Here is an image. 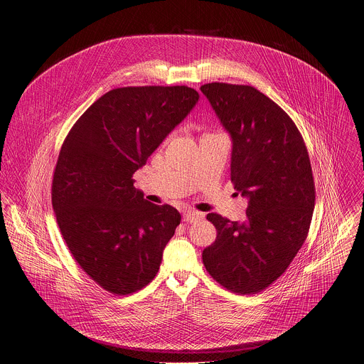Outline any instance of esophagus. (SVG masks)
<instances>
[{
	"instance_id": "obj_1",
	"label": "esophagus",
	"mask_w": 364,
	"mask_h": 364,
	"mask_svg": "<svg viewBox=\"0 0 364 364\" xmlns=\"http://www.w3.org/2000/svg\"><path fill=\"white\" fill-rule=\"evenodd\" d=\"M183 219H184V222L191 223V222H196V220H198V219H203V215H201V213H198V212L187 210V212L183 215Z\"/></svg>"
}]
</instances>
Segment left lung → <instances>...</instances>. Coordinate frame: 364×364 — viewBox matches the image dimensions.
<instances>
[{
  "label": "left lung",
  "instance_id": "8db88e82",
  "mask_svg": "<svg viewBox=\"0 0 364 364\" xmlns=\"http://www.w3.org/2000/svg\"><path fill=\"white\" fill-rule=\"evenodd\" d=\"M232 138L230 180L247 200L246 220L216 213V240L203 250L213 279L235 294H256L277 281L306 239L316 187L304 139L284 109L252 86L200 87Z\"/></svg>",
  "mask_w": 364,
  "mask_h": 364
}]
</instances>
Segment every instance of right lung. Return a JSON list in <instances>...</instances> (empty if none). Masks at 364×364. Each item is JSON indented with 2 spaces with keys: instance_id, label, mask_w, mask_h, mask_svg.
Segmentation results:
<instances>
[{
  "instance_id": "obj_1",
  "label": "right lung",
  "mask_w": 364,
  "mask_h": 364,
  "mask_svg": "<svg viewBox=\"0 0 364 364\" xmlns=\"http://www.w3.org/2000/svg\"><path fill=\"white\" fill-rule=\"evenodd\" d=\"M198 93L187 86L112 89L68 134L51 203L80 268L103 289L132 294L157 275L181 216L146 201L134 173L190 114Z\"/></svg>"
}]
</instances>
